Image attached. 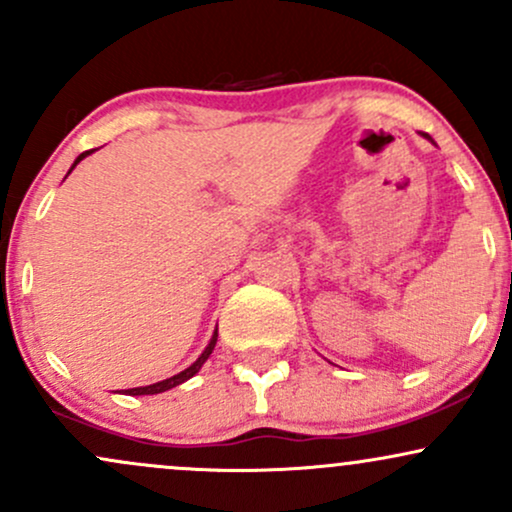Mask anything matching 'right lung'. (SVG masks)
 Wrapping results in <instances>:
<instances>
[{
	"mask_svg": "<svg viewBox=\"0 0 512 512\" xmlns=\"http://www.w3.org/2000/svg\"><path fill=\"white\" fill-rule=\"evenodd\" d=\"M96 151V149H93ZM91 154V151H84V154H79L76 156V161H74V166L69 168V173H72V170L79 166L81 161H84V158ZM67 173V175H69ZM216 339H219V332L214 330V334H211V339H209V344H207V349L202 351V354H199V358L195 363H192V366H187L185 370H180L178 375H173V378H166V380H161V383H154V385H144V387H132V390H127V395H158V392H166V390H173V387H178V385H182L185 383V380H190L192 375H197L199 373V368L204 366V361H207V358L211 356V351H214V346H216Z\"/></svg>",
	"mask_w": 512,
	"mask_h": 512,
	"instance_id": "obj_1",
	"label": "right lung"
}]
</instances>
